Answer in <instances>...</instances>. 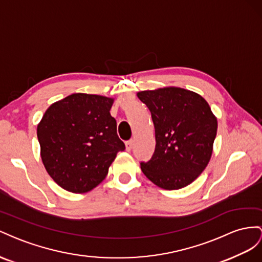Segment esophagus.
I'll return each instance as SVG.
<instances>
[{
  "label": "esophagus",
  "mask_w": 262,
  "mask_h": 262,
  "mask_svg": "<svg viewBox=\"0 0 262 262\" xmlns=\"http://www.w3.org/2000/svg\"><path fill=\"white\" fill-rule=\"evenodd\" d=\"M133 144H134L133 139H130V140H127V141H126L125 145H126V150H127V151H130V150H132V148H133Z\"/></svg>",
  "instance_id": "obj_1"
}]
</instances>
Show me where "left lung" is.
Returning a JSON list of instances; mask_svg holds the SVG:
<instances>
[{"mask_svg": "<svg viewBox=\"0 0 262 262\" xmlns=\"http://www.w3.org/2000/svg\"><path fill=\"white\" fill-rule=\"evenodd\" d=\"M151 113L156 147L141 161L144 174L156 185L178 190L192 183L211 159L217 119L201 95L181 88L137 93Z\"/></svg>", "mask_w": 262, "mask_h": 262, "instance_id": "left-lung-1", "label": "left lung"}]
</instances>
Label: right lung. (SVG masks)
Segmentation results:
<instances>
[{"mask_svg":"<svg viewBox=\"0 0 262 262\" xmlns=\"http://www.w3.org/2000/svg\"><path fill=\"white\" fill-rule=\"evenodd\" d=\"M113 99L74 93L45 112L37 137L45 168L54 181L72 193L100 184L125 144L116 133L110 110Z\"/></svg>","mask_w":262,"mask_h":262,"instance_id":"add662e5","label":"right lung"}]
</instances>
